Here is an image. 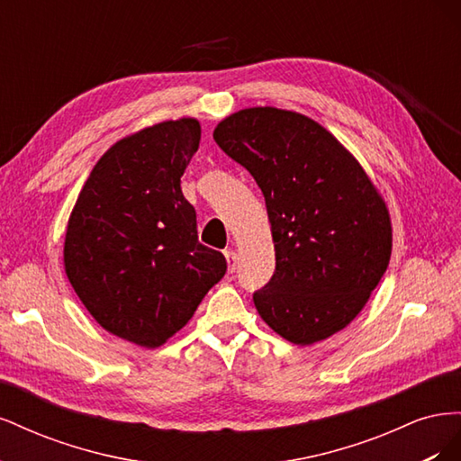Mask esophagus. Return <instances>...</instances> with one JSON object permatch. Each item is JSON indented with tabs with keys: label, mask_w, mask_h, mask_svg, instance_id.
I'll list each match as a JSON object with an SVG mask.
<instances>
[{
	"label": "esophagus",
	"mask_w": 461,
	"mask_h": 461,
	"mask_svg": "<svg viewBox=\"0 0 461 461\" xmlns=\"http://www.w3.org/2000/svg\"><path fill=\"white\" fill-rule=\"evenodd\" d=\"M225 258H227L229 273H234L236 271V263H239V256H236L234 249H225Z\"/></svg>",
	"instance_id": "1"
}]
</instances>
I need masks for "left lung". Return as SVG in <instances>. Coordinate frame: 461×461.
I'll use <instances>...</instances> for the list:
<instances>
[{"instance_id": "1", "label": "left lung", "mask_w": 461, "mask_h": 461, "mask_svg": "<svg viewBox=\"0 0 461 461\" xmlns=\"http://www.w3.org/2000/svg\"><path fill=\"white\" fill-rule=\"evenodd\" d=\"M213 138L254 176L267 205L276 267L254 292L261 319L300 346L342 330L364 310L393 252L386 203L364 167L296 111H236Z\"/></svg>"}]
</instances>
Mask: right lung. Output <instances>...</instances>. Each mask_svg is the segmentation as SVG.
<instances>
[{
    "label": "right lung",
    "instance_id": "1",
    "mask_svg": "<svg viewBox=\"0 0 461 461\" xmlns=\"http://www.w3.org/2000/svg\"><path fill=\"white\" fill-rule=\"evenodd\" d=\"M200 136V122L183 117L122 138L68 217V283L105 330L144 348L183 329L227 273L225 256L198 242L196 209L180 190Z\"/></svg>",
    "mask_w": 461,
    "mask_h": 461
}]
</instances>
